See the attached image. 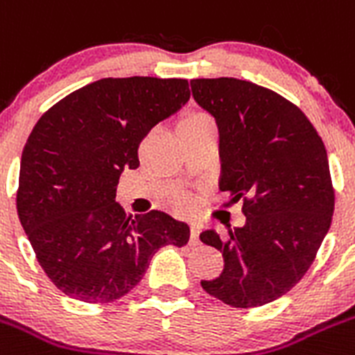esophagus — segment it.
Masks as SVG:
<instances>
[{
  "mask_svg": "<svg viewBox=\"0 0 355 355\" xmlns=\"http://www.w3.org/2000/svg\"><path fill=\"white\" fill-rule=\"evenodd\" d=\"M200 224H193L191 226V245L200 243Z\"/></svg>",
  "mask_w": 355,
  "mask_h": 355,
  "instance_id": "esophagus-1",
  "label": "esophagus"
}]
</instances>
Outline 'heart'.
Wrapping results in <instances>:
<instances>
[{
	"instance_id": "heart-1",
	"label": "heart",
	"mask_w": 355,
	"mask_h": 355,
	"mask_svg": "<svg viewBox=\"0 0 355 355\" xmlns=\"http://www.w3.org/2000/svg\"><path fill=\"white\" fill-rule=\"evenodd\" d=\"M203 121H210V117H208V115H205V114H193V115H189V117L184 119L182 125L196 124V122H203ZM187 207H189V201L185 200V198L178 200V208H187Z\"/></svg>"
}]
</instances>
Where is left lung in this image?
<instances>
[{
	"label": "left lung",
	"instance_id": "8db88e82",
	"mask_svg": "<svg viewBox=\"0 0 355 355\" xmlns=\"http://www.w3.org/2000/svg\"><path fill=\"white\" fill-rule=\"evenodd\" d=\"M194 101L218 128V189L243 201L245 226L208 230L224 270L201 280L234 308L263 306L289 293L312 266L331 226L334 191L322 138L306 115L266 87L238 78H194Z\"/></svg>",
	"mask_w": 355,
	"mask_h": 355
}]
</instances>
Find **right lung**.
I'll return each instance as SVG.
<instances>
[{
    "instance_id": "1",
    "label": "right lung",
    "mask_w": 355,
    "mask_h": 355,
    "mask_svg": "<svg viewBox=\"0 0 355 355\" xmlns=\"http://www.w3.org/2000/svg\"><path fill=\"white\" fill-rule=\"evenodd\" d=\"M191 98L184 78H101L49 108L21 157L17 214L40 266L66 296L110 303L144 278L189 226L161 210L125 215L119 177L140 166L138 147Z\"/></svg>"
}]
</instances>
